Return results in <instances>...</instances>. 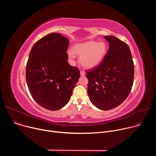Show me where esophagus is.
<instances>
[{
	"mask_svg": "<svg viewBox=\"0 0 156 156\" xmlns=\"http://www.w3.org/2000/svg\"><path fill=\"white\" fill-rule=\"evenodd\" d=\"M80 75L81 76H84L85 75V72L84 71H81L80 72Z\"/></svg>",
	"mask_w": 156,
	"mask_h": 156,
	"instance_id": "34e87169",
	"label": "esophagus"
}]
</instances>
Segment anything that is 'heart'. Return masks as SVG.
Masks as SVG:
<instances>
[{"mask_svg":"<svg viewBox=\"0 0 156 156\" xmlns=\"http://www.w3.org/2000/svg\"><path fill=\"white\" fill-rule=\"evenodd\" d=\"M107 53V46L104 42L88 41L76 44L72 50L68 51V55L74 58L75 54L80 56L81 64L86 69H93L99 66Z\"/></svg>","mask_w":156,"mask_h":156,"instance_id":"1","label":"heart"}]
</instances>
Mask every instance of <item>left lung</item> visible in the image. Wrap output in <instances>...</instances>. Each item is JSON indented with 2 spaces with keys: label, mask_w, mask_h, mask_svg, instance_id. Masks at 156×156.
Segmentation results:
<instances>
[{
  "label": "left lung",
  "mask_w": 156,
  "mask_h": 156,
  "mask_svg": "<svg viewBox=\"0 0 156 156\" xmlns=\"http://www.w3.org/2000/svg\"><path fill=\"white\" fill-rule=\"evenodd\" d=\"M109 49L102 62L86 70L87 94L97 108L108 110L121 104L129 94L134 79V63L127 44L114 36H105Z\"/></svg>",
  "instance_id": "left-lung-1"
}]
</instances>
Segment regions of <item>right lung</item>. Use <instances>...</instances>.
<instances>
[{
  "instance_id": "1",
  "label": "right lung",
  "mask_w": 156,
  "mask_h": 156,
  "mask_svg": "<svg viewBox=\"0 0 156 156\" xmlns=\"http://www.w3.org/2000/svg\"><path fill=\"white\" fill-rule=\"evenodd\" d=\"M68 39L52 33L33 45L27 63L26 80L35 101L50 110L69 102L80 77L78 68L68 63Z\"/></svg>"
}]
</instances>
